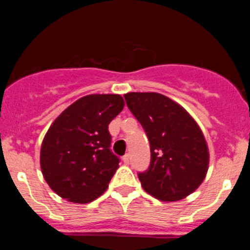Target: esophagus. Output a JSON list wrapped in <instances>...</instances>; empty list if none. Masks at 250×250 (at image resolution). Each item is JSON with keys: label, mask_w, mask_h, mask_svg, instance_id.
<instances>
[{"label": "esophagus", "mask_w": 250, "mask_h": 250, "mask_svg": "<svg viewBox=\"0 0 250 250\" xmlns=\"http://www.w3.org/2000/svg\"><path fill=\"white\" fill-rule=\"evenodd\" d=\"M123 161L125 163V164H129V163H130V155H129V154H125V155L123 156Z\"/></svg>", "instance_id": "obj_1"}]
</instances>
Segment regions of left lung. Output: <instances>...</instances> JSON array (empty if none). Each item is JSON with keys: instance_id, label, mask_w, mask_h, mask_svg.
I'll list each match as a JSON object with an SVG mask.
<instances>
[{"instance_id": "8db88e82", "label": "left lung", "mask_w": 250, "mask_h": 250, "mask_svg": "<svg viewBox=\"0 0 250 250\" xmlns=\"http://www.w3.org/2000/svg\"><path fill=\"white\" fill-rule=\"evenodd\" d=\"M125 101L150 143V165L141 187L163 202H176L204 180L209 152L198 124L182 106L158 92H129Z\"/></svg>"}]
</instances>
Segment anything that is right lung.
Segmentation results:
<instances>
[{
	"label": "right lung",
	"instance_id": "add662e5",
	"mask_svg": "<svg viewBox=\"0 0 250 250\" xmlns=\"http://www.w3.org/2000/svg\"><path fill=\"white\" fill-rule=\"evenodd\" d=\"M123 109L120 95H87L52 123L40 163L46 183L61 198L83 204L107 189L120 163L110 149L109 124Z\"/></svg>",
	"mask_w": 250,
	"mask_h": 250
}]
</instances>
